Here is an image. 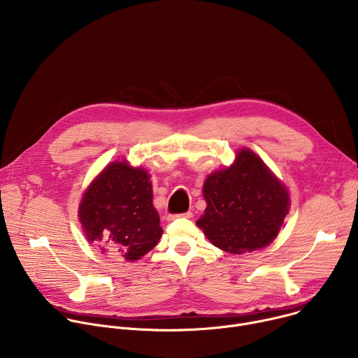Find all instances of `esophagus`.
<instances>
[{
    "mask_svg": "<svg viewBox=\"0 0 358 358\" xmlns=\"http://www.w3.org/2000/svg\"><path fill=\"white\" fill-rule=\"evenodd\" d=\"M177 218H192V213H184V214H177V215H169V221H174Z\"/></svg>",
    "mask_w": 358,
    "mask_h": 358,
    "instance_id": "obj_1",
    "label": "esophagus"
}]
</instances>
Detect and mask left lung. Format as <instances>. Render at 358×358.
<instances>
[{
	"label": "left lung",
	"mask_w": 358,
	"mask_h": 358,
	"mask_svg": "<svg viewBox=\"0 0 358 358\" xmlns=\"http://www.w3.org/2000/svg\"><path fill=\"white\" fill-rule=\"evenodd\" d=\"M202 194L207 208L198 228L213 245L235 255L272 243L290 207L286 187L249 148L238 151L232 166L208 176Z\"/></svg>",
	"instance_id": "1"
}]
</instances>
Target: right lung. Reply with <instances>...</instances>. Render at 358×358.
Instances as JSON below:
<instances>
[{"label":"right lung","mask_w":358,"mask_h":358,"mask_svg":"<svg viewBox=\"0 0 358 358\" xmlns=\"http://www.w3.org/2000/svg\"><path fill=\"white\" fill-rule=\"evenodd\" d=\"M78 214L89 242L127 262L144 257L163 235L150 174L127 162L110 163L90 182Z\"/></svg>","instance_id":"1"}]
</instances>
